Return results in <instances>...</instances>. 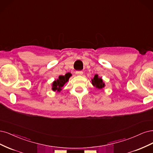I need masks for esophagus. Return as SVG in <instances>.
Segmentation results:
<instances>
[{"label":"esophagus","mask_w":153,"mask_h":153,"mask_svg":"<svg viewBox=\"0 0 153 153\" xmlns=\"http://www.w3.org/2000/svg\"><path fill=\"white\" fill-rule=\"evenodd\" d=\"M76 74L77 76H81V75H82L83 72H82V71H76Z\"/></svg>","instance_id":"34e87169"}]
</instances>
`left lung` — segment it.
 Wrapping results in <instances>:
<instances>
[{"mask_svg":"<svg viewBox=\"0 0 153 153\" xmlns=\"http://www.w3.org/2000/svg\"><path fill=\"white\" fill-rule=\"evenodd\" d=\"M91 83L93 86L95 87L98 90H101L102 88L105 87V82L103 81L101 77H98L97 74L95 75L94 77L91 79Z\"/></svg>","mask_w":153,"mask_h":153,"instance_id":"obj_1","label":"left lung"}]
</instances>
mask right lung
Wrapping results in <instances>:
<instances>
[{
	"mask_svg": "<svg viewBox=\"0 0 153 153\" xmlns=\"http://www.w3.org/2000/svg\"><path fill=\"white\" fill-rule=\"evenodd\" d=\"M71 76H72L71 73H67L65 76H59L57 79L55 80L52 82V90L53 91L60 92L62 90V88L68 82Z\"/></svg>",
	"mask_w": 153,
	"mask_h": 153,
	"instance_id": "obj_1",
	"label": "right lung"
}]
</instances>
